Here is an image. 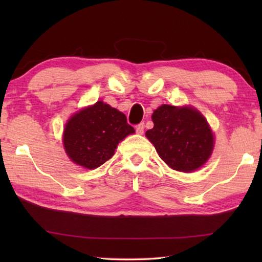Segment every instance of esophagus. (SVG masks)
<instances>
[{
  "label": "esophagus",
  "instance_id": "esophagus-1",
  "mask_svg": "<svg viewBox=\"0 0 262 262\" xmlns=\"http://www.w3.org/2000/svg\"><path fill=\"white\" fill-rule=\"evenodd\" d=\"M143 132H144V123L141 122L136 126V133L137 134H143Z\"/></svg>",
  "mask_w": 262,
  "mask_h": 262
}]
</instances>
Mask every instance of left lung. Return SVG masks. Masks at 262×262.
I'll use <instances>...</instances> for the list:
<instances>
[{"mask_svg": "<svg viewBox=\"0 0 262 262\" xmlns=\"http://www.w3.org/2000/svg\"><path fill=\"white\" fill-rule=\"evenodd\" d=\"M152 121L154 128L145 135L173 170L194 171L210 157L214 136L196 110L162 105L152 113Z\"/></svg>", "mask_w": 262, "mask_h": 262, "instance_id": "8db88e82", "label": "left lung"}]
</instances>
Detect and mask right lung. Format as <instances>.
I'll list each match as a JSON object with an SVG mask.
<instances>
[{
  "label": "right lung",
  "instance_id": "add662e5",
  "mask_svg": "<svg viewBox=\"0 0 262 262\" xmlns=\"http://www.w3.org/2000/svg\"><path fill=\"white\" fill-rule=\"evenodd\" d=\"M134 132L125 114L97 101L69 119L63 132V144L74 163L96 168L112 158L119 142Z\"/></svg>",
  "mask_w": 262,
  "mask_h": 262
}]
</instances>
